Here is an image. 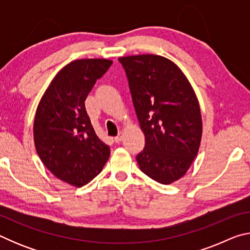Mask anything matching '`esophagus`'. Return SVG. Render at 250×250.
<instances>
[{
    "instance_id": "esophagus-1",
    "label": "esophagus",
    "mask_w": 250,
    "mask_h": 250,
    "mask_svg": "<svg viewBox=\"0 0 250 250\" xmlns=\"http://www.w3.org/2000/svg\"><path fill=\"white\" fill-rule=\"evenodd\" d=\"M121 140H122V133L120 132L119 134L117 135V137L115 138V142H117V143H119V142H121Z\"/></svg>"
}]
</instances>
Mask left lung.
<instances>
[{"instance_id":"left-lung-1","label":"left lung","mask_w":250,"mask_h":250,"mask_svg":"<svg viewBox=\"0 0 250 250\" xmlns=\"http://www.w3.org/2000/svg\"><path fill=\"white\" fill-rule=\"evenodd\" d=\"M146 146L137 155L140 170L161 184L185 175L202 140L197 97L177 65L160 55L120 57Z\"/></svg>"}]
</instances>
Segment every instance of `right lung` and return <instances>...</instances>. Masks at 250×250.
Listing matches in <instances>:
<instances>
[{
	"label": "right lung",
	"mask_w": 250,
	"mask_h": 250,
	"mask_svg": "<svg viewBox=\"0 0 250 250\" xmlns=\"http://www.w3.org/2000/svg\"><path fill=\"white\" fill-rule=\"evenodd\" d=\"M112 61L77 59L58 71L37 105L34 143L49 172L82 188L103 170L110 147L92 128L84 100Z\"/></svg>",
	"instance_id": "1"
}]
</instances>
